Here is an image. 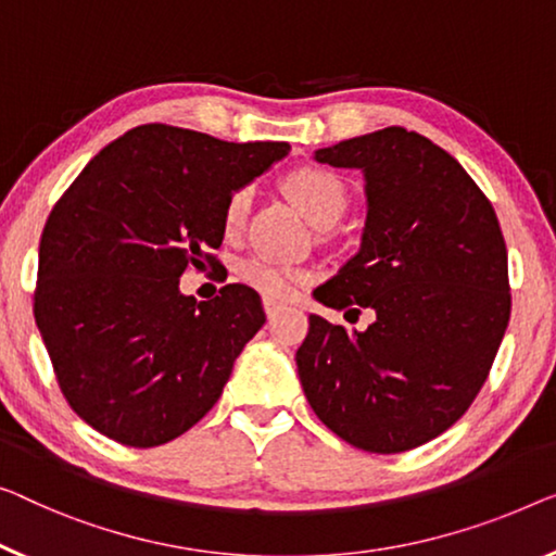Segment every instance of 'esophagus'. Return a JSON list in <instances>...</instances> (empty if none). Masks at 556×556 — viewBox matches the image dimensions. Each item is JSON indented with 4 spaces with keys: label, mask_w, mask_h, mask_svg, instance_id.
Wrapping results in <instances>:
<instances>
[{
    "label": "esophagus",
    "mask_w": 556,
    "mask_h": 556,
    "mask_svg": "<svg viewBox=\"0 0 556 556\" xmlns=\"http://www.w3.org/2000/svg\"><path fill=\"white\" fill-rule=\"evenodd\" d=\"M281 309H285V304L271 300V296H264V312H267V319H275Z\"/></svg>",
    "instance_id": "obj_1"
}]
</instances>
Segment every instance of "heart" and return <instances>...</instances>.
<instances>
[{
    "instance_id": "b5f03b06",
    "label": "heart",
    "mask_w": 556,
    "mask_h": 556,
    "mask_svg": "<svg viewBox=\"0 0 556 556\" xmlns=\"http://www.w3.org/2000/svg\"><path fill=\"white\" fill-rule=\"evenodd\" d=\"M285 189L292 202L300 206V212L314 227L325 229L331 227L342 217L346 210V189L342 179L337 174L317 167H304L289 174L285 179ZM252 210V187L237 189L235 194L227 199L225 206V231L235 235L244 227L247 214ZM242 277L247 285L260 289L267 296H292L296 285H302L306 275L302 269H289V267H275V264L250 260L242 264Z\"/></svg>"
}]
</instances>
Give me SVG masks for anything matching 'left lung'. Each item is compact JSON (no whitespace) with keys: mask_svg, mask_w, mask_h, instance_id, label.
<instances>
[{"mask_svg":"<svg viewBox=\"0 0 556 556\" xmlns=\"http://www.w3.org/2000/svg\"><path fill=\"white\" fill-rule=\"evenodd\" d=\"M314 160L359 169L367 194L359 252L314 300L359 304L377 319L346 331L309 314L300 382L344 442L407 452L450 429L492 369L511 309L500 219L450 152L404 127L317 149Z\"/></svg>","mask_w":556,"mask_h":556,"instance_id":"1","label":"left lung"}]
</instances>
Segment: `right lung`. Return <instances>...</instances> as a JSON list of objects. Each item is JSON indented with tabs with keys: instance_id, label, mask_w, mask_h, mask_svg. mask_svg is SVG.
Masks as SVG:
<instances>
[{
	"instance_id": "right-lung-1",
	"label": "right lung",
	"mask_w": 556,
	"mask_h": 556,
	"mask_svg": "<svg viewBox=\"0 0 556 556\" xmlns=\"http://www.w3.org/2000/svg\"><path fill=\"white\" fill-rule=\"evenodd\" d=\"M287 152V142L142 124L106 144L54 204L35 319L64 400L97 432L147 450L217 404L267 317L252 287L197 302L179 277L214 262L227 199Z\"/></svg>"
}]
</instances>
